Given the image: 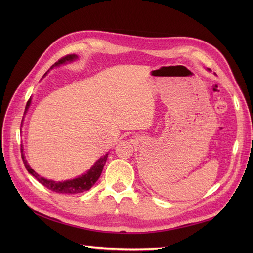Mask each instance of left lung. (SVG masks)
Masks as SVG:
<instances>
[{
    "label": "left lung",
    "instance_id": "left-lung-1",
    "mask_svg": "<svg viewBox=\"0 0 253 253\" xmlns=\"http://www.w3.org/2000/svg\"><path fill=\"white\" fill-rule=\"evenodd\" d=\"M207 71H209V72H210L211 70H210V68H207Z\"/></svg>",
    "mask_w": 253,
    "mask_h": 253
}]
</instances>
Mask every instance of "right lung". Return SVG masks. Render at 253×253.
Wrapping results in <instances>:
<instances>
[{
  "instance_id": "add662e5",
  "label": "right lung",
  "mask_w": 253,
  "mask_h": 253,
  "mask_svg": "<svg viewBox=\"0 0 253 253\" xmlns=\"http://www.w3.org/2000/svg\"><path fill=\"white\" fill-rule=\"evenodd\" d=\"M77 59H78L77 55H67L66 57L60 59L59 61H57L55 64L51 65L49 70H52L53 67H57V66H60L62 64H66L67 62H73V61L77 60ZM49 70L44 74L43 77L46 76V74L49 72ZM30 103H32V97H30L29 100L27 101L24 115L27 113L29 106H30ZM23 120H24V117H23V119H22L21 125H23ZM21 153H22L23 163H24V166L26 168V170L28 171V173L32 174L34 177L40 183H42L44 187H46L50 191H53V192L62 193V194H77V193H81V192H84V191L89 190L91 187L95 185L96 181L98 180V178L100 177V175H101L102 170H103V167H104V165L106 163V159H108V156H109V152H108L105 155H103L102 157L99 158L97 162L93 165V167H91L86 173L82 174L81 176H79V177H77V178L68 179V180H64V181H55V180H50V179H46V178L42 177V176H40L39 174L36 173L33 170V168L28 165L24 154H23V147H22V145H21Z\"/></svg>"
}]
</instances>
